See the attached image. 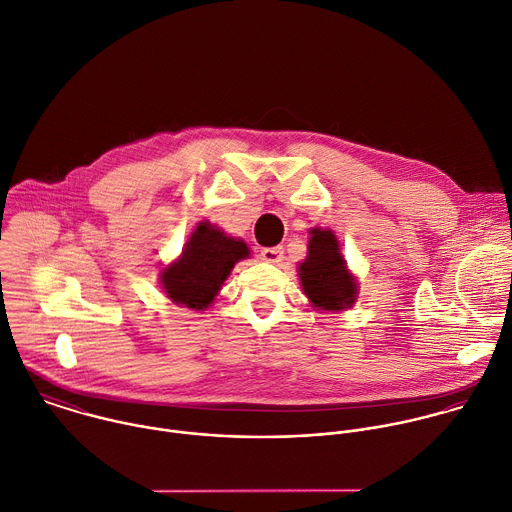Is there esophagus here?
<instances>
[{
	"instance_id": "obj_1",
	"label": "esophagus",
	"mask_w": 512,
	"mask_h": 512,
	"mask_svg": "<svg viewBox=\"0 0 512 512\" xmlns=\"http://www.w3.org/2000/svg\"><path fill=\"white\" fill-rule=\"evenodd\" d=\"M283 255H285L283 247H265V249L261 251V259L267 261V263H281V261H283Z\"/></svg>"
}]
</instances>
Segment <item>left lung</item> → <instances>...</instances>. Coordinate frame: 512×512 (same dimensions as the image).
<instances>
[{
    "mask_svg": "<svg viewBox=\"0 0 512 512\" xmlns=\"http://www.w3.org/2000/svg\"><path fill=\"white\" fill-rule=\"evenodd\" d=\"M299 279L310 305L338 312L350 308L358 297V283L348 271L334 231L310 229L308 255L299 263Z\"/></svg>",
    "mask_w": 512,
    "mask_h": 512,
    "instance_id": "left-lung-1",
    "label": "left lung"
}]
</instances>
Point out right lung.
I'll list each match as a JSON object with an SVG mask.
<instances>
[{
    "mask_svg": "<svg viewBox=\"0 0 512 512\" xmlns=\"http://www.w3.org/2000/svg\"><path fill=\"white\" fill-rule=\"evenodd\" d=\"M249 255L243 239L229 237L209 221H202L184 245L180 259L162 269V289L176 305L204 310L217 297L235 263Z\"/></svg>",
    "mask_w": 512,
    "mask_h": 512,
    "instance_id": "obj_1",
    "label": "right lung"
}]
</instances>
